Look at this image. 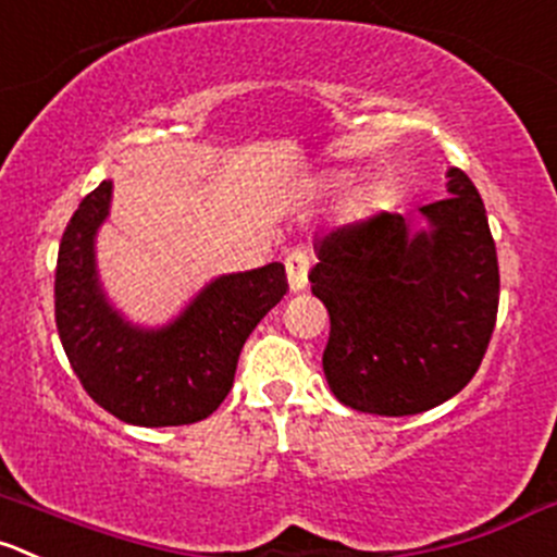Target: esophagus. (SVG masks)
I'll return each mask as SVG.
<instances>
[{
    "label": "esophagus",
    "instance_id": "obj_1",
    "mask_svg": "<svg viewBox=\"0 0 557 557\" xmlns=\"http://www.w3.org/2000/svg\"><path fill=\"white\" fill-rule=\"evenodd\" d=\"M307 272H310V252L296 247L285 256V274H288V285L294 294L307 285Z\"/></svg>",
    "mask_w": 557,
    "mask_h": 557
}]
</instances>
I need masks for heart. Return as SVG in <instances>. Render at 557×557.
<instances>
[{
	"label": "heart",
	"instance_id": "obj_1",
	"mask_svg": "<svg viewBox=\"0 0 557 557\" xmlns=\"http://www.w3.org/2000/svg\"><path fill=\"white\" fill-rule=\"evenodd\" d=\"M350 185H354V174H348V171H337V174L329 176V187L332 190H348Z\"/></svg>",
	"mask_w": 557,
	"mask_h": 557
}]
</instances>
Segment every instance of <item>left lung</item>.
<instances>
[{"label": "left lung", "mask_w": 557, "mask_h": 557, "mask_svg": "<svg viewBox=\"0 0 557 557\" xmlns=\"http://www.w3.org/2000/svg\"><path fill=\"white\" fill-rule=\"evenodd\" d=\"M449 198L422 207L428 228L372 214L315 245L312 294L326 305L323 372L334 397L410 416L476 375L498 315V256L473 182L449 169Z\"/></svg>", "instance_id": "1"}]
</instances>
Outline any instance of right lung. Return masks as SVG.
<instances>
[{
    "label": "right lung",
    "mask_w": 557,
    "mask_h": 557,
    "mask_svg": "<svg viewBox=\"0 0 557 557\" xmlns=\"http://www.w3.org/2000/svg\"><path fill=\"white\" fill-rule=\"evenodd\" d=\"M111 190V180L91 190L62 234L53 283L62 348L86 394L122 422H201L228 397L242 345L288 290L285 267L274 261L214 277L171 323L133 326L97 277L95 236Z\"/></svg>",
    "instance_id": "add662e5"
}]
</instances>
